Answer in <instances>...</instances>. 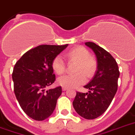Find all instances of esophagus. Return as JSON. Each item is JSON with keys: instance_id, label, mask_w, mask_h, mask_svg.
I'll return each instance as SVG.
<instances>
[{"instance_id": "34e87169", "label": "esophagus", "mask_w": 135, "mask_h": 135, "mask_svg": "<svg viewBox=\"0 0 135 135\" xmlns=\"http://www.w3.org/2000/svg\"><path fill=\"white\" fill-rule=\"evenodd\" d=\"M62 90H63V91L67 90V88H66V87H64V86H63V87H62Z\"/></svg>"}]
</instances>
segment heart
Returning <instances> with one entry per match:
<instances>
[{
	"instance_id": "1",
	"label": "heart",
	"mask_w": 135,
	"mask_h": 135,
	"mask_svg": "<svg viewBox=\"0 0 135 135\" xmlns=\"http://www.w3.org/2000/svg\"><path fill=\"white\" fill-rule=\"evenodd\" d=\"M69 62L76 63L74 75L64 76L58 79V84L66 88H74L81 85L86 81V77H92L97 68V61L93 56L83 46H76L66 54ZM51 67L58 75H61L66 71V64L62 58L59 56L53 59Z\"/></svg>"
}]
</instances>
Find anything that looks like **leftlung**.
I'll return each instance as SVG.
<instances>
[{"label":"left lung","mask_w":135,"mask_h":135,"mask_svg":"<svg viewBox=\"0 0 135 135\" xmlns=\"http://www.w3.org/2000/svg\"><path fill=\"white\" fill-rule=\"evenodd\" d=\"M85 45L95 54L97 70L92 80L84 86L89 92H76L73 106L83 118L94 119L110 105L117 91L119 71L116 60L108 51L93 42H86Z\"/></svg>","instance_id":"1"}]
</instances>
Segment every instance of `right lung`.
<instances>
[{"mask_svg":"<svg viewBox=\"0 0 135 135\" xmlns=\"http://www.w3.org/2000/svg\"><path fill=\"white\" fill-rule=\"evenodd\" d=\"M67 46L40 45L25 53L15 64L12 74L15 95L22 109L33 119L44 120L55 109L61 86L47 91L46 88L56 80L53 59Z\"/></svg>","mask_w":135,"mask_h":135,"instance_id":"1","label":"right lung"}]
</instances>
